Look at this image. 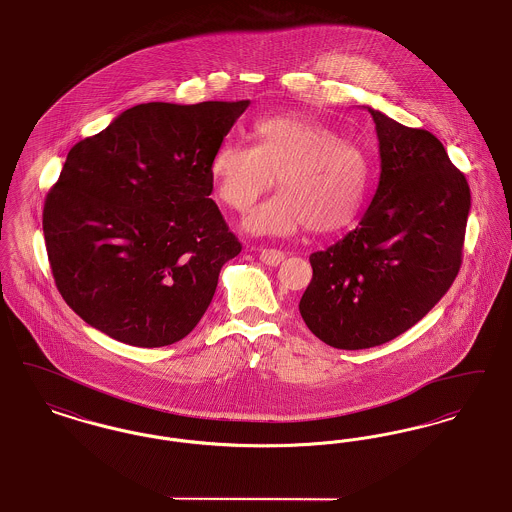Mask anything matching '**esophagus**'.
Here are the masks:
<instances>
[{"mask_svg":"<svg viewBox=\"0 0 512 512\" xmlns=\"http://www.w3.org/2000/svg\"><path fill=\"white\" fill-rule=\"evenodd\" d=\"M259 259L268 267H278L286 259V255L280 249H259Z\"/></svg>","mask_w":512,"mask_h":512,"instance_id":"34e87169","label":"esophagus"}]
</instances>
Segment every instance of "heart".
Segmentation results:
<instances>
[{
    "label": "heart",
    "mask_w": 512,
    "mask_h": 512,
    "mask_svg": "<svg viewBox=\"0 0 512 512\" xmlns=\"http://www.w3.org/2000/svg\"><path fill=\"white\" fill-rule=\"evenodd\" d=\"M255 146L220 142L209 172L220 201L244 213L276 184L282 194L245 219L251 234L286 236L307 224L334 232L359 213L368 184L365 153L322 122L301 115H272L253 124Z\"/></svg>",
    "instance_id": "obj_1"
}]
</instances>
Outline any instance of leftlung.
Segmentation results:
<instances>
[{
    "label": "left lung",
    "instance_id": "obj_1",
    "mask_svg": "<svg viewBox=\"0 0 512 512\" xmlns=\"http://www.w3.org/2000/svg\"><path fill=\"white\" fill-rule=\"evenodd\" d=\"M376 124L380 178L363 219L309 257L299 313L318 340L368 349L407 332L459 274L470 188L443 144L366 107Z\"/></svg>",
    "mask_w": 512,
    "mask_h": 512
}]
</instances>
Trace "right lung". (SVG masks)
Listing matches in <instances>:
<instances>
[{
	"label": "right lung",
	"instance_id": "obj_1",
	"mask_svg": "<svg viewBox=\"0 0 512 512\" xmlns=\"http://www.w3.org/2000/svg\"><path fill=\"white\" fill-rule=\"evenodd\" d=\"M247 107L142 103L69 151L44 238L57 290L84 322L136 347L194 330L242 251L209 197V163Z\"/></svg>",
	"mask_w": 512,
	"mask_h": 512
}]
</instances>
